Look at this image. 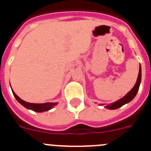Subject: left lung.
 Returning a JSON list of instances; mask_svg holds the SVG:
<instances>
[{"label":"left lung","instance_id":"obj_1","mask_svg":"<svg viewBox=\"0 0 151 151\" xmlns=\"http://www.w3.org/2000/svg\"><path fill=\"white\" fill-rule=\"evenodd\" d=\"M141 79H142V68L141 65H139V71L138 77H137V83L134 85V86L133 87V88L127 93L125 96H124L123 97L121 98L119 100L116 101L114 102H112L111 104H108V105H105V108L107 109L110 110H115L117 109V108H120L122 105H125V104L128 103V102H131L133 99L136 96L137 92H138L139 88L140 83H141ZM105 104H99V105H104Z\"/></svg>","mask_w":151,"mask_h":151}]
</instances>
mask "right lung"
<instances>
[{"mask_svg":"<svg viewBox=\"0 0 151 151\" xmlns=\"http://www.w3.org/2000/svg\"><path fill=\"white\" fill-rule=\"evenodd\" d=\"M10 87H11V85H10ZM12 91L13 95H14L15 99H17L19 103L21 104L23 107H25L27 109L32 110V111H35V112L41 113L49 111L52 108H53L55 105H58V102H46V103H31V102H27L20 99L18 96H17V94L14 93L12 89Z\"/></svg>","mask_w":151,"mask_h":151,"instance_id":"obj_1","label":"right lung"}]
</instances>
